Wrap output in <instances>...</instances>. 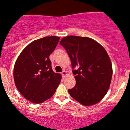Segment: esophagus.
I'll use <instances>...</instances> for the list:
<instances>
[{"mask_svg":"<svg viewBox=\"0 0 130 130\" xmlns=\"http://www.w3.org/2000/svg\"><path fill=\"white\" fill-rule=\"evenodd\" d=\"M61 75H62V76H63V77H65V76L67 75V72H65V70H63L61 72Z\"/></svg>","mask_w":130,"mask_h":130,"instance_id":"esophagus-1","label":"esophagus"}]
</instances>
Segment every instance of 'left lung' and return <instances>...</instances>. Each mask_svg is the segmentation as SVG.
<instances>
[{
    "instance_id": "left-lung-1",
    "label": "left lung",
    "mask_w": 130,
    "mask_h": 130,
    "mask_svg": "<svg viewBox=\"0 0 130 130\" xmlns=\"http://www.w3.org/2000/svg\"><path fill=\"white\" fill-rule=\"evenodd\" d=\"M72 61L76 85L68 90L73 99L85 106L96 104L105 96L113 70L105 49L93 39L70 35L60 42Z\"/></svg>"
}]
</instances>
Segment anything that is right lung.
<instances>
[{"label":"right lung","instance_id":"right-lung-1","mask_svg":"<svg viewBox=\"0 0 130 130\" xmlns=\"http://www.w3.org/2000/svg\"><path fill=\"white\" fill-rule=\"evenodd\" d=\"M59 37H45L33 41L22 51L13 69L15 84L24 98L40 103L54 95L61 81L54 73L49 56L54 51Z\"/></svg>","mask_w":130,"mask_h":130}]
</instances>
